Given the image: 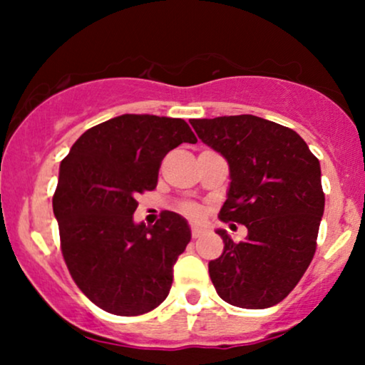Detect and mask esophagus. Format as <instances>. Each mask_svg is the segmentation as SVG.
<instances>
[{"label":"esophagus","mask_w":365,"mask_h":365,"mask_svg":"<svg viewBox=\"0 0 365 365\" xmlns=\"http://www.w3.org/2000/svg\"><path fill=\"white\" fill-rule=\"evenodd\" d=\"M202 233H204V228H200V226L197 225H192V238H199Z\"/></svg>","instance_id":"obj_1"}]
</instances>
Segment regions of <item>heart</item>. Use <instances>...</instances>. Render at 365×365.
Instances as JSON below:
<instances>
[{
    "mask_svg": "<svg viewBox=\"0 0 365 365\" xmlns=\"http://www.w3.org/2000/svg\"><path fill=\"white\" fill-rule=\"evenodd\" d=\"M180 212H182V215H185L187 217H192V220H197V217L200 216L199 206H195V204H192V202L182 204V206H180Z\"/></svg>",
    "mask_w": 365,
    "mask_h": 365,
    "instance_id": "heart-1",
    "label": "heart"
}]
</instances>
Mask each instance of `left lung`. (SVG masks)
I'll use <instances>...</instances> for the list:
<instances>
[{
  "label": "left lung",
  "instance_id": "1",
  "mask_svg": "<svg viewBox=\"0 0 365 365\" xmlns=\"http://www.w3.org/2000/svg\"><path fill=\"white\" fill-rule=\"evenodd\" d=\"M199 139L230 166L221 221L245 225L244 242L225 230L223 254L209 276L225 302L266 309L282 302L300 282L316 252L324 212L321 165L292 128L254 115L192 120Z\"/></svg>",
  "mask_w": 365,
  "mask_h": 365
}]
</instances>
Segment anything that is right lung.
I'll return each instance as SVG.
<instances>
[{
	"mask_svg": "<svg viewBox=\"0 0 365 365\" xmlns=\"http://www.w3.org/2000/svg\"><path fill=\"white\" fill-rule=\"evenodd\" d=\"M195 144L185 120L121 115L83 132L60 165L53 212L61 254L83 295L116 316H140L168 297L190 242L185 217L165 211L133 223L135 197L158 185L163 158Z\"/></svg>",
	"mask_w": 365,
	"mask_h": 365,
	"instance_id": "1",
	"label": "right lung"
}]
</instances>
